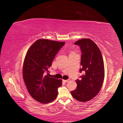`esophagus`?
<instances>
[{
	"label": "esophagus",
	"mask_w": 123,
	"mask_h": 123,
	"mask_svg": "<svg viewBox=\"0 0 123 123\" xmlns=\"http://www.w3.org/2000/svg\"><path fill=\"white\" fill-rule=\"evenodd\" d=\"M69 79H68V80H63V81H64L65 82H68L69 81Z\"/></svg>",
	"instance_id": "1"
}]
</instances>
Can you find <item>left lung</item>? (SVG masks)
Listing matches in <instances>:
<instances>
[{
	"mask_svg": "<svg viewBox=\"0 0 123 123\" xmlns=\"http://www.w3.org/2000/svg\"><path fill=\"white\" fill-rule=\"evenodd\" d=\"M81 51L80 80L77 79L76 88L71 91L74 99L80 102L91 100L98 94L103 85L105 71L103 56L97 44L92 40L83 38L77 41Z\"/></svg>",
	"mask_w": 123,
	"mask_h": 123,
	"instance_id": "8db88e82",
	"label": "left lung"
}]
</instances>
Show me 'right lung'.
<instances>
[{
    "label": "right lung",
    "instance_id": "right-lung-1",
    "mask_svg": "<svg viewBox=\"0 0 123 123\" xmlns=\"http://www.w3.org/2000/svg\"><path fill=\"white\" fill-rule=\"evenodd\" d=\"M64 42L40 39L35 42L25 57L23 76L25 84L33 98L39 103H49L57 96L62 80L51 78L48 69Z\"/></svg>",
    "mask_w": 123,
    "mask_h": 123
}]
</instances>
